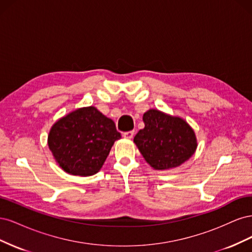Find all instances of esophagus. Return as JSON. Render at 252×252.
<instances>
[{
	"label": "esophagus",
	"mask_w": 252,
	"mask_h": 252,
	"mask_svg": "<svg viewBox=\"0 0 252 252\" xmlns=\"http://www.w3.org/2000/svg\"><path fill=\"white\" fill-rule=\"evenodd\" d=\"M133 135H134V131H127V132H124V133H123L124 138H125V139H128V140L132 139Z\"/></svg>",
	"instance_id": "esophagus-1"
}]
</instances>
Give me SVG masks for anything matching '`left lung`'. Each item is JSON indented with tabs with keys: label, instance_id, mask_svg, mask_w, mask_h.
Masks as SVG:
<instances>
[{
	"label": "left lung",
	"instance_id": "left-lung-1",
	"mask_svg": "<svg viewBox=\"0 0 252 252\" xmlns=\"http://www.w3.org/2000/svg\"><path fill=\"white\" fill-rule=\"evenodd\" d=\"M143 122L145 127L133 142L155 170L177 168L194 155L196 135L184 119L149 109L143 114Z\"/></svg>",
	"mask_w": 252,
	"mask_h": 252
}]
</instances>
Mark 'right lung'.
Returning <instances> with one entry per match:
<instances>
[{
	"label": "right lung",
	"mask_w": 252,
	"mask_h": 252,
	"mask_svg": "<svg viewBox=\"0 0 252 252\" xmlns=\"http://www.w3.org/2000/svg\"><path fill=\"white\" fill-rule=\"evenodd\" d=\"M121 139L114 122L94 106L59 119L48 133V147L65 172L90 177L101 170L112 145Z\"/></svg>",
	"instance_id": "obj_1"
}]
</instances>
